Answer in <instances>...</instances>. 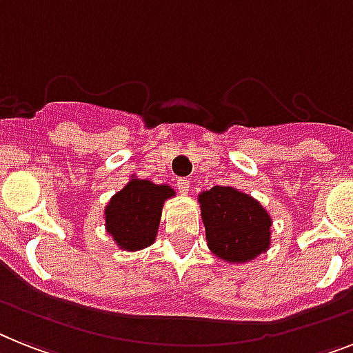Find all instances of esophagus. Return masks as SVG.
Returning a JSON list of instances; mask_svg holds the SVG:
<instances>
[{"instance_id": "obj_1", "label": "esophagus", "mask_w": 353, "mask_h": 353, "mask_svg": "<svg viewBox=\"0 0 353 353\" xmlns=\"http://www.w3.org/2000/svg\"><path fill=\"white\" fill-rule=\"evenodd\" d=\"M176 188L182 194H188L189 193V180L188 179H179L176 180Z\"/></svg>"}]
</instances>
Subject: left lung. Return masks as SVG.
Here are the masks:
<instances>
[{
    "label": "left lung",
    "mask_w": 353,
    "mask_h": 353,
    "mask_svg": "<svg viewBox=\"0 0 353 353\" xmlns=\"http://www.w3.org/2000/svg\"><path fill=\"white\" fill-rule=\"evenodd\" d=\"M208 247L227 263H245L270 247L272 218L256 198L231 185L198 196Z\"/></svg>",
    "instance_id": "left-lung-1"
}]
</instances>
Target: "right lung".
I'll return each mask as SVG.
<instances>
[{"instance_id":"obj_1","label":"right lung","mask_w":353,"mask_h":353,"mask_svg":"<svg viewBox=\"0 0 353 353\" xmlns=\"http://www.w3.org/2000/svg\"><path fill=\"white\" fill-rule=\"evenodd\" d=\"M174 189L168 183L131 176L104 209L106 231L122 250H141L157 238L162 208Z\"/></svg>"}]
</instances>
